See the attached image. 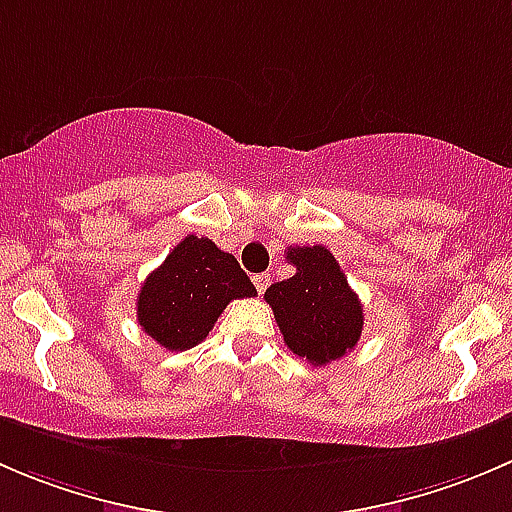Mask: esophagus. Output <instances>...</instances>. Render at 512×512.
Segmentation results:
<instances>
[{
    "label": "esophagus",
    "mask_w": 512,
    "mask_h": 512,
    "mask_svg": "<svg viewBox=\"0 0 512 512\" xmlns=\"http://www.w3.org/2000/svg\"><path fill=\"white\" fill-rule=\"evenodd\" d=\"M252 282H255L257 292L262 294L267 289V285H270V277H267V275H255V277H252Z\"/></svg>",
    "instance_id": "obj_1"
}]
</instances>
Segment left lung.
Instances as JSON below:
<instances>
[{
  "mask_svg": "<svg viewBox=\"0 0 512 512\" xmlns=\"http://www.w3.org/2000/svg\"><path fill=\"white\" fill-rule=\"evenodd\" d=\"M287 260L294 275L267 287L265 299L289 352L314 366L342 359L364 327V309L347 275L322 245L289 247Z\"/></svg>",
  "mask_w": 512,
  "mask_h": 512,
  "instance_id": "left-lung-1",
  "label": "left lung"
}]
</instances>
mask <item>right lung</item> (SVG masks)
Instances as JSON below:
<instances>
[{
  "label": "right lung",
  "instance_id": "right-lung-1",
  "mask_svg": "<svg viewBox=\"0 0 512 512\" xmlns=\"http://www.w3.org/2000/svg\"><path fill=\"white\" fill-rule=\"evenodd\" d=\"M257 289L235 257L213 240L188 235L173 247L138 292V324L168 352H185L208 337L232 299Z\"/></svg>",
  "mask_w": 512,
  "mask_h": 512
}]
</instances>
